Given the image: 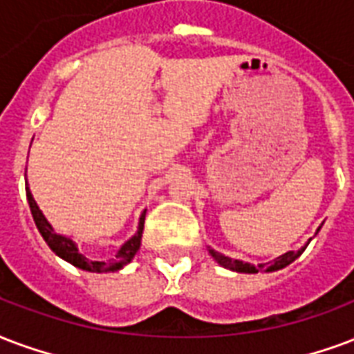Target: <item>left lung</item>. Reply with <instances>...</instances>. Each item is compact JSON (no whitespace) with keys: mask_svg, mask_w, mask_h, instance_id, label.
Here are the masks:
<instances>
[{"mask_svg":"<svg viewBox=\"0 0 354 354\" xmlns=\"http://www.w3.org/2000/svg\"><path fill=\"white\" fill-rule=\"evenodd\" d=\"M304 250H306V248H302V250H298V251H287L285 255L274 259L272 263L259 264V266H253V264H250V263H243V261H234V259L225 257V255H221V253L216 250H208V253H210L212 257L216 259L217 263L221 264V266H225V268H229V270L240 272V274H257V272L281 270V268H285L287 264L292 263L295 259L300 257Z\"/></svg>","mask_w":354,"mask_h":354,"instance_id":"8db88e82","label":"left lung"}]
</instances>
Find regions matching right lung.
Segmentation results:
<instances>
[{"instance_id": "add662e5", "label": "right lung", "mask_w": 354, "mask_h": 354, "mask_svg": "<svg viewBox=\"0 0 354 354\" xmlns=\"http://www.w3.org/2000/svg\"><path fill=\"white\" fill-rule=\"evenodd\" d=\"M26 197H28V204H30L31 216H33V221L37 225L41 236L44 238V242L48 243L57 257H62L64 261L71 263L73 266H77L80 270L86 272H97V274H103V272H116L122 270L125 264H129L133 261V257L137 255L138 248H140V238H142V229H144V217H146V212H142L140 216V221H138V230L133 234V236L127 240V242L118 250L116 257L111 259V261H90L88 257H84L80 250H78L77 242L71 236H64V234H57L54 227L48 223V219L43 216V212L39 210L35 198L31 195L30 187H28V182H26Z\"/></svg>"}]
</instances>
